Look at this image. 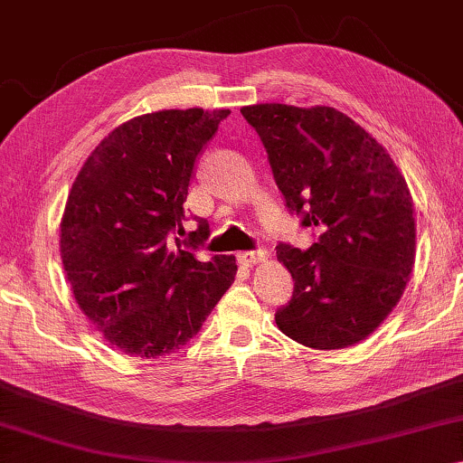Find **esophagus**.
<instances>
[{
    "mask_svg": "<svg viewBox=\"0 0 463 463\" xmlns=\"http://www.w3.org/2000/svg\"><path fill=\"white\" fill-rule=\"evenodd\" d=\"M268 258V251H263V249H260V251H241L237 255L239 263H243V266H255V263H260Z\"/></svg>",
    "mask_w": 463,
    "mask_h": 463,
    "instance_id": "34e87169",
    "label": "esophagus"
}]
</instances>
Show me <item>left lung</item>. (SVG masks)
I'll return each mask as SVG.
<instances>
[{"mask_svg": "<svg viewBox=\"0 0 463 463\" xmlns=\"http://www.w3.org/2000/svg\"><path fill=\"white\" fill-rule=\"evenodd\" d=\"M241 113L266 146L286 205L321 229L307 251L276 247L295 280L276 326L315 350L354 346L383 324L412 274L408 183L383 146L334 107L261 102Z\"/></svg>", "mask_w": 463, "mask_h": 463, "instance_id": "left-lung-1", "label": "left lung"}]
</instances>
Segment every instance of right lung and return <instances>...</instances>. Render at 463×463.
<instances>
[{
    "label": "right lung",
    "instance_id": "right-lung-1",
    "mask_svg": "<svg viewBox=\"0 0 463 463\" xmlns=\"http://www.w3.org/2000/svg\"><path fill=\"white\" fill-rule=\"evenodd\" d=\"M229 109H168L115 128L90 152L60 224L65 278L88 321L136 358L177 352L237 274L232 255L200 261L203 218L181 243L197 154Z\"/></svg>",
    "mask_w": 463,
    "mask_h": 463
}]
</instances>
